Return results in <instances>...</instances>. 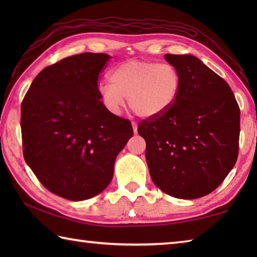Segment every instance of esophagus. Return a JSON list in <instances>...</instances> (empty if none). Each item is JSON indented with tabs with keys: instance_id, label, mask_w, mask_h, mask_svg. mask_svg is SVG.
Listing matches in <instances>:
<instances>
[{
	"instance_id": "esophagus-1",
	"label": "esophagus",
	"mask_w": 257,
	"mask_h": 257,
	"mask_svg": "<svg viewBox=\"0 0 257 257\" xmlns=\"http://www.w3.org/2000/svg\"><path fill=\"white\" fill-rule=\"evenodd\" d=\"M133 129H134V133H135V134H137V129H138V124H137V122L133 121Z\"/></svg>"
}]
</instances>
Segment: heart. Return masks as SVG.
<instances>
[{
  "label": "heart",
  "instance_id": "heart-1",
  "mask_svg": "<svg viewBox=\"0 0 257 257\" xmlns=\"http://www.w3.org/2000/svg\"><path fill=\"white\" fill-rule=\"evenodd\" d=\"M109 83L98 86L100 100L109 111L119 114L124 98L139 117L155 118L167 112L181 91V75L171 64L130 59L114 67Z\"/></svg>",
  "mask_w": 257,
  "mask_h": 257
}]
</instances>
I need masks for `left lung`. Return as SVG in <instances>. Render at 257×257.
<instances>
[{
    "mask_svg": "<svg viewBox=\"0 0 257 257\" xmlns=\"http://www.w3.org/2000/svg\"><path fill=\"white\" fill-rule=\"evenodd\" d=\"M181 75L174 105L138 124L152 181L178 199H198L224 181L238 156L239 107L231 87L192 55L166 54Z\"/></svg>",
    "mask_w": 257,
    "mask_h": 257,
    "instance_id": "left-lung-1",
    "label": "left lung"
}]
</instances>
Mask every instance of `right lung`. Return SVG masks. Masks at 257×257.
Masks as SVG:
<instances>
[{
    "label": "right lung",
    "mask_w": 257,
    "mask_h": 257,
    "mask_svg": "<svg viewBox=\"0 0 257 257\" xmlns=\"http://www.w3.org/2000/svg\"><path fill=\"white\" fill-rule=\"evenodd\" d=\"M110 58L83 53L47 66L22 101L24 159L38 181L64 199L81 201L102 192L134 135L132 122L109 111L98 92Z\"/></svg>",
    "instance_id": "1"
}]
</instances>
